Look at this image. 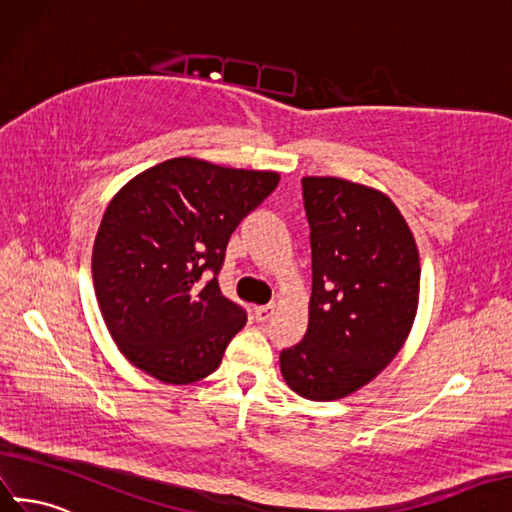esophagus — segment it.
Returning a JSON list of instances; mask_svg holds the SVG:
<instances>
[{
  "instance_id": "esophagus-1",
  "label": "esophagus",
  "mask_w": 512,
  "mask_h": 512,
  "mask_svg": "<svg viewBox=\"0 0 512 512\" xmlns=\"http://www.w3.org/2000/svg\"><path fill=\"white\" fill-rule=\"evenodd\" d=\"M274 313V304H266V306H257L255 309V319L259 321V324H264V321H268Z\"/></svg>"
}]
</instances>
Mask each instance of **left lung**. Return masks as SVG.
<instances>
[{
  "mask_svg": "<svg viewBox=\"0 0 512 512\" xmlns=\"http://www.w3.org/2000/svg\"><path fill=\"white\" fill-rule=\"evenodd\" d=\"M302 199L313 259L309 328L281 352V371L300 397L334 401L399 354L416 317L420 259L384 193L341 178H302Z\"/></svg>",
  "mask_w": 512,
  "mask_h": 512,
  "instance_id": "8db88e82",
  "label": "left lung"
}]
</instances>
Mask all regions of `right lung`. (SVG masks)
<instances>
[{"label":"right lung","instance_id":"obj_1","mask_svg":"<svg viewBox=\"0 0 512 512\" xmlns=\"http://www.w3.org/2000/svg\"><path fill=\"white\" fill-rule=\"evenodd\" d=\"M279 180L274 171L171 158L111 199L92 276L111 337L135 367L165 384H191L218 369L246 311L223 296L216 276L231 233Z\"/></svg>","mask_w":512,"mask_h":512}]
</instances>
